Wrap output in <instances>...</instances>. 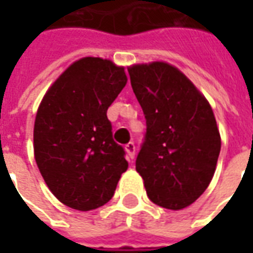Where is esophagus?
<instances>
[{
	"instance_id": "obj_1",
	"label": "esophagus",
	"mask_w": 253,
	"mask_h": 253,
	"mask_svg": "<svg viewBox=\"0 0 253 253\" xmlns=\"http://www.w3.org/2000/svg\"><path fill=\"white\" fill-rule=\"evenodd\" d=\"M125 149H126L127 152V156H128V159H134L135 157V145H134V142H128L125 146Z\"/></svg>"
}]
</instances>
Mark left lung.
Wrapping results in <instances>:
<instances>
[{"label": "left lung", "instance_id": "8db88e82", "mask_svg": "<svg viewBox=\"0 0 253 253\" xmlns=\"http://www.w3.org/2000/svg\"><path fill=\"white\" fill-rule=\"evenodd\" d=\"M128 74L146 119L137 172L153 203L184 209L205 192L217 167L221 137L211 107L168 63L135 65Z\"/></svg>", "mask_w": 253, "mask_h": 253}]
</instances>
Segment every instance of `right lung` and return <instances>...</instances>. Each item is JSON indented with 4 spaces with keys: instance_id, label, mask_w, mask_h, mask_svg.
Here are the masks:
<instances>
[{
    "instance_id": "add662e5",
    "label": "right lung",
    "mask_w": 253,
    "mask_h": 253,
    "mask_svg": "<svg viewBox=\"0 0 253 253\" xmlns=\"http://www.w3.org/2000/svg\"><path fill=\"white\" fill-rule=\"evenodd\" d=\"M126 83L123 67L86 57L67 67L42 100L34 127L36 164L66 206L81 211L103 206L126 172V152L114 141L107 118Z\"/></svg>"
}]
</instances>
